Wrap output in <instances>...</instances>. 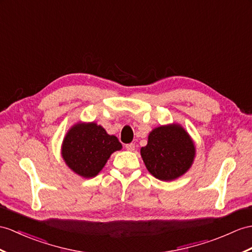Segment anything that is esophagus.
Segmentation results:
<instances>
[{
	"label": "esophagus",
	"instance_id": "obj_1",
	"mask_svg": "<svg viewBox=\"0 0 252 252\" xmlns=\"http://www.w3.org/2000/svg\"><path fill=\"white\" fill-rule=\"evenodd\" d=\"M125 147H126L127 151L132 152V151H134V147H136V145H134V143H129V144H126Z\"/></svg>",
	"mask_w": 252,
	"mask_h": 252
}]
</instances>
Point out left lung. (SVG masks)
<instances>
[{"instance_id":"left-lung-1","label":"left lung","mask_w":252,"mask_h":252,"mask_svg":"<svg viewBox=\"0 0 252 252\" xmlns=\"http://www.w3.org/2000/svg\"><path fill=\"white\" fill-rule=\"evenodd\" d=\"M195 147L188 132L179 124L153 129L141 156L149 172L160 181H173L191 167Z\"/></svg>"}]
</instances>
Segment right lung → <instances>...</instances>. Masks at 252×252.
I'll list each match as a JSON object with an SVG mask.
<instances>
[{"instance_id": "1", "label": "right lung", "mask_w": 252, "mask_h": 252, "mask_svg": "<svg viewBox=\"0 0 252 252\" xmlns=\"http://www.w3.org/2000/svg\"><path fill=\"white\" fill-rule=\"evenodd\" d=\"M122 144L96 123H77L63 140L62 157L78 175L90 179L100 172L108 159Z\"/></svg>"}]
</instances>
